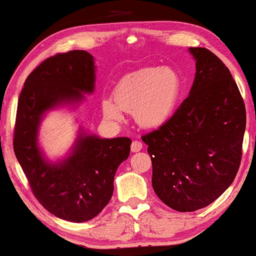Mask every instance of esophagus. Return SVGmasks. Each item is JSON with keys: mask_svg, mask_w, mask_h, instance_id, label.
<instances>
[{"mask_svg": "<svg viewBox=\"0 0 256 256\" xmlns=\"http://www.w3.org/2000/svg\"><path fill=\"white\" fill-rule=\"evenodd\" d=\"M142 147H144V144H142V142H141V141H138V140H135V141H133V142H132V152H134V153H136V152H140L141 150H142Z\"/></svg>", "mask_w": 256, "mask_h": 256, "instance_id": "esophagus-1", "label": "esophagus"}]
</instances>
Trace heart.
Returning <instances> with one entry per match:
<instances>
[{"mask_svg": "<svg viewBox=\"0 0 256 256\" xmlns=\"http://www.w3.org/2000/svg\"><path fill=\"white\" fill-rule=\"evenodd\" d=\"M182 80L171 68H147L126 76L116 85L112 100H104V118L114 123L122 112H133L140 127L152 129L166 123L174 114L182 94Z\"/></svg>", "mask_w": 256, "mask_h": 256, "instance_id": "heart-1", "label": "heart"}]
</instances>
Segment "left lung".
Returning <instances> with one entry per match:
<instances>
[{
  "instance_id": "obj_1",
  "label": "left lung",
  "mask_w": 256,
  "mask_h": 256,
  "mask_svg": "<svg viewBox=\"0 0 256 256\" xmlns=\"http://www.w3.org/2000/svg\"><path fill=\"white\" fill-rule=\"evenodd\" d=\"M188 51L196 60L190 94L168 121L142 136L154 192L180 212L208 206L232 185L246 130L244 102L229 68L209 50Z\"/></svg>"
}]
</instances>
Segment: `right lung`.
Instances as JSON below:
<instances>
[{"label":"right lung","mask_w":256,"mask_h":256,"mask_svg":"<svg viewBox=\"0 0 256 256\" xmlns=\"http://www.w3.org/2000/svg\"><path fill=\"white\" fill-rule=\"evenodd\" d=\"M94 56L86 51L59 53L42 62L24 82L18 103L14 152L33 194L47 211L68 222H86L109 203L114 176L128 159L132 140L100 138L80 127L70 153L50 162L38 144L50 110L85 100L94 90Z\"/></svg>","instance_id":"right-lung-1"}]
</instances>
